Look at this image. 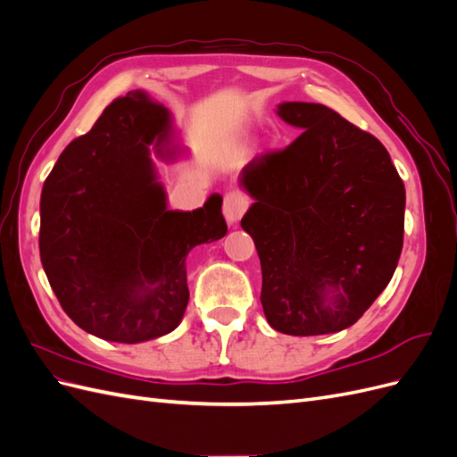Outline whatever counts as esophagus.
<instances>
[{
    "label": "esophagus",
    "mask_w": 457,
    "mask_h": 457,
    "mask_svg": "<svg viewBox=\"0 0 457 457\" xmlns=\"http://www.w3.org/2000/svg\"><path fill=\"white\" fill-rule=\"evenodd\" d=\"M247 207H250V198H247L244 192L240 190L227 192L223 200V215L227 219V223L228 225L238 223L242 215L247 212Z\"/></svg>",
    "instance_id": "1"
}]
</instances>
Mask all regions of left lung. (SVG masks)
<instances>
[{"label":"left lung","mask_w":457,"mask_h":457,"mask_svg":"<svg viewBox=\"0 0 457 457\" xmlns=\"http://www.w3.org/2000/svg\"><path fill=\"white\" fill-rule=\"evenodd\" d=\"M278 116L303 133L253 158L238 177L255 200L242 228L261 259V305L282 334H336L393 278L404 183L376 137L331 108L282 103Z\"/></svg>","instance_id":"1"}]
</instances>
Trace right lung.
I'll return each mask as SVG.
<instances>
[{
    "mask_svg": "<svg viewBox=\"0 0 457 457\" xmlns=\"http://www.w3.org/2000/svg\"><path fill=\"white\" fill-rule=\"evenodd\" d=\"M170 143L168 108L131 91L62 150L41 190V265L64 312L101 339L173 331L188 303V252L227 234L219 195L168 210L150 145L171 158Z\"/></svg>",
    "mask_w": 457,
    "mask_h": 457,
    "instance_id": "1",
    "label": "right lung"
}]
</instances>
